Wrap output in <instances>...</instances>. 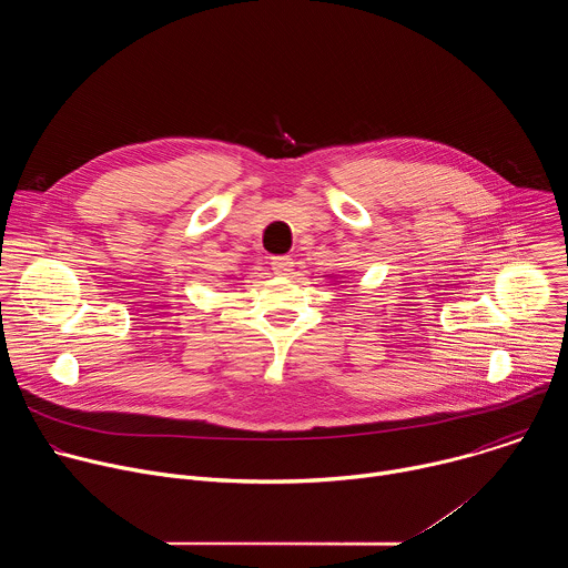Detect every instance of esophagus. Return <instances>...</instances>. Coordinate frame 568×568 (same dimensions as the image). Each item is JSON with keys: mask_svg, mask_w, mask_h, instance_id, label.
<instances>
[{"mask_svg": "<svg viewBox=\"0 0 568 568\" xmlns=\"http://www.w3.org/2000/svg\"><path fill=\"white\" fill-rule=\"evenodd\" d=\"M272 270L278 276H292L294 261L290 256H276V258H272Z\"/></svg>", "mask_w": 568, "mask_h": 568, "instance_id": "obj_1", "label": "esophagus"}]
</instances>
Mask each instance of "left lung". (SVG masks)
<instances>
[{
  "label": "left lung",
  "mask_w": 568,
  "mask_h": 568,
  "mask_svg": "<svg viewBox=\"0 0 568 568\" xmlns=\"http://www.w3.org/2000/svg\"><path fill=\"white\" fill-rule=\"evenodd\" d=\"M328 281H337V278H335V276H328ZM342 283H344V281H342Z\"/></svg>",
  "instance_id": "8db88e82"
}]
</instances>
